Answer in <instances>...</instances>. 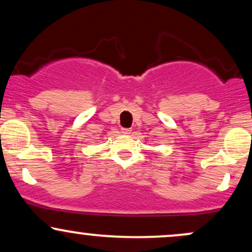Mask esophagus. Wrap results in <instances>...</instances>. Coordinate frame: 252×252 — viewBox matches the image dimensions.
<instances>
[{"label": "esophagus", "mask_w": 252, "mask_h": 252, "mask_svg": "<svg viewBox=\"0 0 252 252\" xmlns=\"http://www.w3.org/2000/svg\"><path fill=\"white\" fill-rule=\"evenodd\" d=\"M122 132H123V134H126V135H129L130 132H131V129H130V128H122Z\"/></svg>", "instance_id": "34e87169"}]
</instances>
